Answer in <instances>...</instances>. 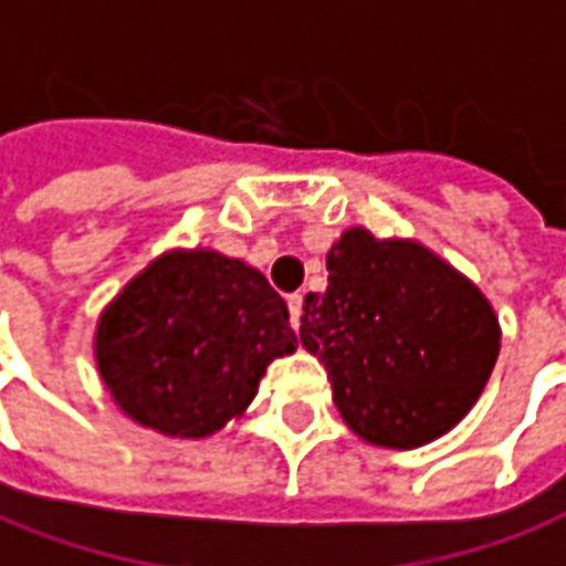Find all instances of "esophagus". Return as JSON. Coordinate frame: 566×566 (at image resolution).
<instances>
[{"label":"esophagus","instance_id":"esophagus-1","mask_svg":"<svg viewBox=\"0 0 566 566\" xmlns=\"http://www.w3.org/2000/svg\"><path fill=\"white\" fill-rule=\"evenodd\" d=\"M287 312H291V324L300 327V312H303V294L287 296Z\"/></svg>","mask_w":566,"mask_h":566}]
</instances>
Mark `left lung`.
<instances>
[{"instance_id": "1", "label": "left lung", "mask_w": 566, "mask_h": 566, "mask_svg": "<svg viewBox=\"0 0 566 566\" xmlns=\"http://www.w3.org/2000/svg\"><path fill=\"white\" fill-rule=\"evenodd\" d=\"M500 318L448 260L413 239L352 227L327 251V291L306 294L300 343L327 370L334 405L367 444L422 448L484 392Z\"/></svg>"}]
</instances>
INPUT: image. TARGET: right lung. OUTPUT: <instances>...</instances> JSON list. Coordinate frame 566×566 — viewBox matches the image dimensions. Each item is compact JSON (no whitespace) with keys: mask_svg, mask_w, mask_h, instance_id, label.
I'll list each match as a JSON object with an SVG mask.
<instances>
[{"mask_svg":"<svg viewBox=\"0 0 566 566\" xmlns=\"http://www.w3.org/2000/svg\"><path fill=\"white\" fill-rule=\"evenodd\" d=\"M296 337L263 272L211 248H174L101 312L94 361L116 407L168 438L239 420Z\"/></svg>","mask_w":566,"mask_h":566,"instance_id":"add662e5","label":"right lung"}]
</instances>
